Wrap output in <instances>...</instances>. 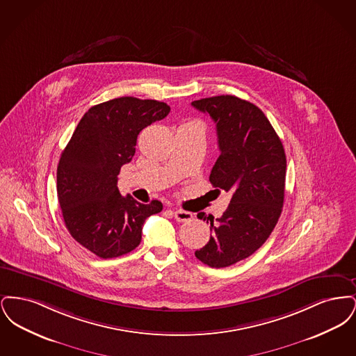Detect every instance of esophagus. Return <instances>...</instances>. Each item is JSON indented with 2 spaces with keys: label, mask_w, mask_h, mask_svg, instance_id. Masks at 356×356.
Returning <instances> with one entry per match:
<instances>
[{
  "label": "esophagus",
  "mask_w": 356,
  "mask_h": 356,
  "mask_svg": "<svg viewBox=\"0 0 356 356\" xmlns=\"http://www.w3.org/2000/svg\"><path fill=\"white\" fill-rule=\"evenodd\" d=\"M172 213H173V218L177 221L191 220L193 218V215L191 212L184 211V209H175Z\"/></svg>",
  "instance_id": "1"
}]
</instances>
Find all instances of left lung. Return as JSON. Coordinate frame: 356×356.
I'll return each instance as SVG.
<instances>
[{
	"label": "left lung",
	"instance_id": "obj_1",
	"mask_svg": "<svg viewBox=\"0 0 356 356\" xmlns=\"http://www.w3.org/2000/svg\"><path fill=\"white\" fill-rule=\"evenodd\" d=\"M216 124L218 157L209 181L231 195L221 218L204 212L212 236L195 256L222 268L251 256L271 235L284 203L287 160L271 122L254 104L222 95L192 102Z\"/></svg>",
	"mask_w": 356,
	"mask_h": 356
}]
</instances>
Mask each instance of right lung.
Here are the masks:
<instances>
[{
  "label": "right lung",
  "mask_w": 356,
  "mask_h": 356,
  "mask_svg": "<svg viewBox=\"0 0 356 356\" xmlns=\"http://www.w3.org/2000/svg\"><path fill=\"white\" fill-rule=\"evenodd\" d=\"M170 105L119 97L92 106L80 120L57 167V196L65 227L88 251L112 259L134 251L143 224L163 204L121 196L118 176L136 152L137 136L167 118Z\"/></svg>",
  "instance_id": "obj_1"
}]
</instances>
